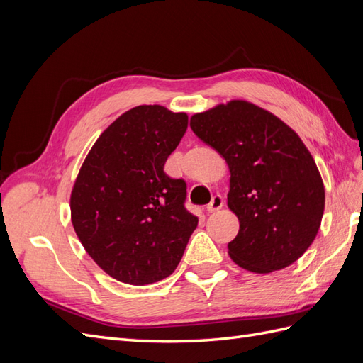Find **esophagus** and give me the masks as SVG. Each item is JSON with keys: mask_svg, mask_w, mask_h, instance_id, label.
I'll return each mask as SVG.
<instances>
[{"mask_svg": "<svg viewBox=\"0 0 363 363\" xmlns=\"http://www.w3.org/2000/svg\"><path fill=\"white\" fill-rule=\"evenodd\" d=\"M223 206H224V199H223V196L221 195H215V196H212L211 203L207 204L206 211L207 212H216V211H219V208H223Z\"/></svg>", "mask_w": 363, "mask_h": 363, "instance_id": "34e87169", "label": "esophagus"}]
</instances>
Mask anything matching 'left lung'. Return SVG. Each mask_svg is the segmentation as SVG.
I'll use <instances>...</instances> for the list:
<instances>
[{"instance_id":"left-lung-1","label":"left lung","mask_w":363,"mask_h":363,"mask_svg":"<svg viewBox=\"0 0 363 363\" xmlns=\"http://www.w3.org/2000/svg\"><path fill=\"white\" fill-rule=\"evenodd\" d=\"M191 128L228 164L227 206L239 219L228 256L256 274L298 260L318 235L325 204L321 174L300 136L245 100L192 115Z\"/></svg>"}]
</instances>
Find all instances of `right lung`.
I'll return each instance as SVG.
<instances>
[{
    "label": "right lung",
    "instance_id": "right-lung-1",
    "mask_svg": "<svg viewBox=\"0 0 363 363\" xmlns=\"http://www.w3.org/2000/svg\"><path fill=\"white\" fill-rule=\"evenodd\" d=\"M188 115L159 104L130 108L95 140L71 192V221L106 274L144 286L177 268L199 218L184 208L186 183L163 172Z\"/></svg>",
    "mask_w": 363,
    "mask_h": 363
}]
</instances>
